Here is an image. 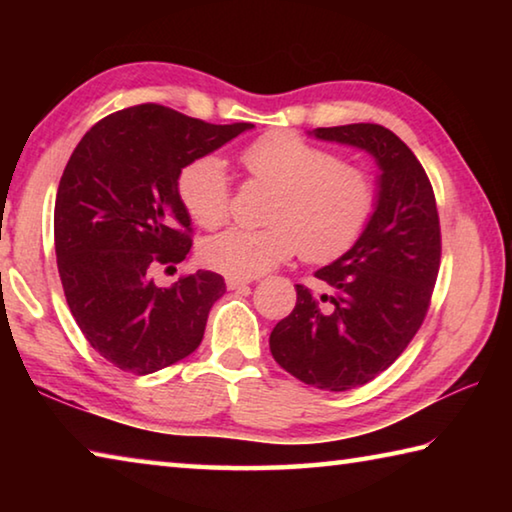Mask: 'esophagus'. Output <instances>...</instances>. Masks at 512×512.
Masks as SVG:
<instances>
[{
    "label": "esophagus",
    "instance_id": "esophagus-1",
    "mask_svg": "<svg viewBox=\"0 0 512 512\" xmlns=\"http://www.w3.org/2000/svg\"><path fill=\"white\" fill-rule=\"evenodd\" d=\"M253 280L250 277H237V275H228L225 277V284H228L230 291H237L241 287H246V284H250Z\"/></svg>",
    "mask_w": 512,
    "mask_h": 512
}]
</instances>
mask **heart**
<instances>
[{
    "label": "heart",
    "instance_id": "obj_1",
    "mask_svg": "<svg viewBox=\"0 0 512 512\" xmlns=\"http://www.w3.org/2000/svg\"><path fill=\"white\" fill-rule=\"evenodd\" d=\"M239 162L253 183L271 187L264 228H230L201 246L203 262L225 275L255 277L300 250L309 264L348 253L377 210L372 173L289 131H273L244 146ZM178 198L201 228L228 221L232 185L225 164L205 155L178 173Z\"/></svg>",
    "mask_w": 512,
    "mask_h": 512
}]
</instances>
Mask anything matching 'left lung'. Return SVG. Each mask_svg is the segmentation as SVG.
<instances>
[{"mask_svg": "<svg viewBox=\"0 0 512 512\" xmlns=\"http://www.w3.org/2000/svg\"><path fill=\"white\" fill-rule=\"evenodd\" d=\"M314 135L375 155L377 210L357 246L316 271L332 293L296 284V307L268 343L293 377L341 393L368 384L411 343L431 305L443 244L427 171L393 131L348 124Z\"/></svg>", "mask_w": 512, "mask_h": 512, "instance_id": "left-lung-1", "label": "left lung"}]
</instances>
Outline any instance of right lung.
I'll return each instance as SVG.
<instances>
[{"mask_svg":"<svg viewBox=\"0 0 512 512\" xmlns=\"http://www.w3.org/2000/svg\"><path fill=\"white\" fill-rule=\"evenodd\" d=\"M248 128L142 103L97 121L69 158L54 207L58 275L76 325L115 368L149 375L201 345L223 277L196 271L160 289L151 275L192 248L178 173Z\"/></svg>","mask_w":512,"mask_h":512,"instance_id":"1","label":"right lung"}]
</instances>
